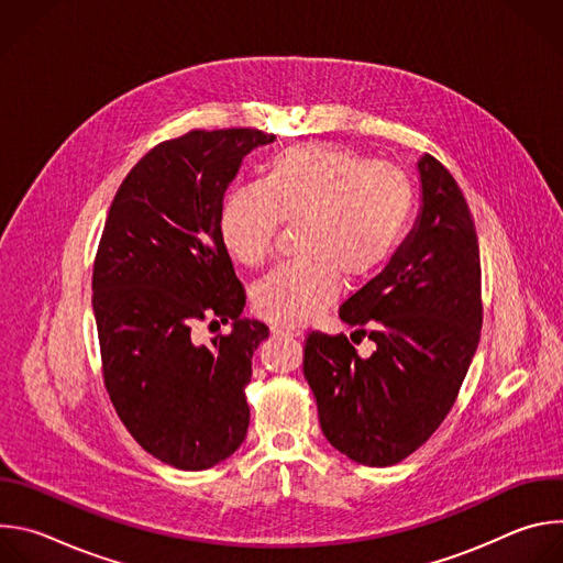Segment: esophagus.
<instances>
[{
	"instance_id": "34e87169",
	"label": "esophagus",
	"mask_w": 563,
	"mask_h": 563,
	"mask_svg": "<svg viewBox=\"0 0 563 563\" xmlns=\"http://www.w3.org/2000/svg\"><path fill=\"white\" fill-rule=\"evenodd\" d=\"M274 336H287V339H298L302 332L296 328H285V325H272Z\"/></svg>"
}]
</instances>
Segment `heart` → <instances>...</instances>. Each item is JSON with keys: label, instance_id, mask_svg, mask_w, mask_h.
<instances>
[{"label": "heart", "instance_id": "obj_1", "mask_svg": "<svg viewBox=\"0 0 563 563\" xmlns=\"http://www.w3.org/2000/svg\"><path fill=\"white\" fill-rule=\"evenodd\" d=\"M415 191L404 172L325 142H302L272 155L261 187L231 189L218 211V235L231 261L261 267L280 222L296 224L298 258L254 289V309L269 323L305 325L341 291L343 274L380 267L404 233Z\"/></svg>", "mask_w": 563, "mask_h": 563}]
</instances>
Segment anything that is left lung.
Returning <instances> with one entry per match:
<instances>
[{
	"mask_svg": "<svg viewBox=\"0 0 563 563\" xmlns=\"http://www.w3.org/2000/svg\"><path fill=\"white\" fill-rule=\"evenodd\" d=\"M417 172L412 231L339 311L376 350L363 358L343 334L311 332L305 341L302 369L325 439L372 467L404 461L441 426L484 323L470 207L437 157L421 155Z\"/></svg>",
	"mask_w": 563,
	"mask_h": 563,
	"instance_id": "1",
	"label": "left lung"
}]
</instances>
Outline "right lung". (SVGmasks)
<instances>
[{
	"label": "right lung",
	"instance_id": "add662e5",
	"mask_svg": "<svg viewBox=\"0 0 563 563\" xmlns=\"http://www.w3.org/2000/svg\"><path fill=\"white\" fill-rule=\"evenodd\" d=\"M258 129L189 131L153 146L120 185L93 267L104 383L131 437L178 470H207L247 437L245 387L269 336L243 318L245 289L218 235V211ZM200 319L232 320L211 346Z\"/></svg>",
	"mask_w": 563,
	"mask_h": 563
}]
</instances>
